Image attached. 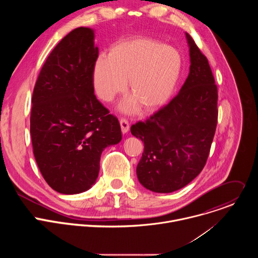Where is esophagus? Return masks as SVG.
I'll list each match as a JSON object with an SVG mask.
<instances>
[{"mask_svg":"<svg viewBox=\"0 0 258 258\" xmlns=\"http://www.w3.org/2000/svg\"><path fill=\"white\" fill-rule=\"evenodd\" d=\"M119 122H120V127H121L122 134L128 133V131H130V123H128V121L126 119H124V118H121Z\"/></svg>","mask_w":258,"mask_h":258,"instance_id":"1","label":"esophagus"}]
</instances>
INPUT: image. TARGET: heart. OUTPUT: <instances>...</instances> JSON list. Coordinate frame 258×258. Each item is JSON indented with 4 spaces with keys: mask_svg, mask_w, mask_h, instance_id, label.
Instances as JSON below:
<instances>
[{
    "mask_svg": "<svg viewBox=\"0 0 258 258\" xmlns=\"http://www.w3.org/2000/svg\"><path fill=\"white\" fill-rule=\"evenodd\" d=\"M182 70V57L173 47L150 38L115 43L108 56L100 55L93 68V84L99 98L112 100L124 91L126 81L133 96L119 104L134 112L140 104L146 112L163 106L172 96Z\"/></svg>",
    "mask_w": 258,
    "mask_h": 258,
    "instance_id": "b5f03b06",
    "label": "heart"
}]
</instances>
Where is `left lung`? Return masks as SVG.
I'll list each match as a JSON object with an SVG mask.
<instances>
[{
	"label": "left lung",
	"instance_id": "8db88e82",
	"mask_svg": "<svg viewBox=\"0 0 258 258\" xmlns=\"http://www.w3.org/2000/svg\"><path fill=\"white\" fill-rule=\"evenodd\" d=\"M189 75L178 94L158 112L132 125L144 143L137 166L141 185L155 193H171L203 169L217 123V88L207 58L189 33Z\"/></svg>",
	"mask_w": 258,
	"mask_h": 258
}]
</instances>
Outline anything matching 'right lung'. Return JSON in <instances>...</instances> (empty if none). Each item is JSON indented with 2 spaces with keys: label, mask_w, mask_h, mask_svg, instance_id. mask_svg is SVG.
Returning <instances> with one entry per match:
<instances>
[{
  "label": "right lung",
  "mask_w": 258,
  "mask_h": 258,
  "mask_svg": "<svg viewBox=\"0 0 258 258\" xmlns=\"http://www.w3.org/2000/svg\"><path fill=\"white\" fill-rule=\"evenodd\" d=\"M99 56L95 30H71L47 58L32 94L33 155L48 185L64 195L88 191L96 182L105 148L121 141L118 119L94 94Z\"/></svg>",
  "instance_id": "add662e5"
}]
</instances>
